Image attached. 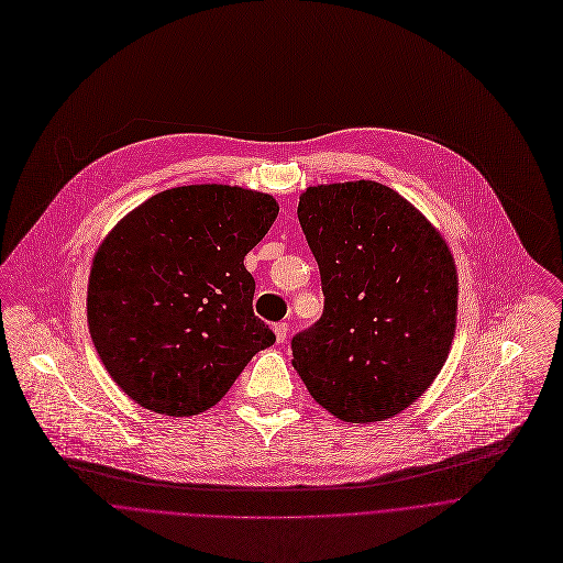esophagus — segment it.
I'll return each instance as SVG.
<instances>
[{
    "instance_id": "1",
    "label": "esophagus",
    "mask_w": 563,
    "mask_h": 563,
    "mask_svg": "<svg viewBox=\"0 0 563 563\" xmlns=\"http://www.w3.org/2000/svg\"><path fill=\"white\" fill-rule=\"evenodd\" d=\"M273 330H275V336H277V342H279V344H284V342L288 340V323L279 321V323H275V325H273Z\"/></svg>"
}]
</instances>
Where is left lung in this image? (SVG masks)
I'll list each match as a JSON object with an SVG mask.
<instances>
[{"instance_id": "1", "label": "left lung", "mask_w": 563, "mask_h": 563, "mask_svg": "<svg viewBox=\"0 0 563 563\" xmlns=\"http://www.w3.org/2000/svg\"><path fill=\"white\" fill-rule=\"evenodd\" d=\"M297 217L319 264L323 314L292 340V366L336 419H390L430 388L451 353L455 257L432 223L379 181L308 186Z\"/></svg>"}]
</instances>
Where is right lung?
<instances>
[{
  "mask_svg": "<svg viewBox=\"0 0 563 563\" xmlns=\"http://www.w3.org/2000/svg\"><path fill=\"white\" fill-rule=\"evenodd\" d=\"M277 212L268 192L177 186L133 208L103 238L88 277V332L103 368L135 404L199 415L275 344L253 312L255 279L244 257Z\"/></svg>",
  "mask_w": 563,
  "mask_h": 563,
  "instance_id": "add662e5",
  "label": "right lung"
}]
</instances>
